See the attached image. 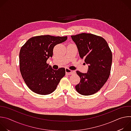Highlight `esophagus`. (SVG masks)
Instances as JSON below:
<instances>
[{
    "instance_id": "obj_1",
    "label": "esophagus",
    "mask_w": 131,
    "mask_h": 131,
    "mask_svg": "<svg viewBox=\"0 0 131 131\" xmlns=\"http://www.w3.org/2000/svg\"><path fill=\"white\" fill-rule=\"evenodd\" d=\"M65 71H66V73H67L68 74H72L74 73V70H70L69 69H68L67 68H65Z\"/></svg>"
}]
</instances>
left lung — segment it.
Here are the masks:
<instances>
[{
  "instance_id": "8db88e82",
  "label": "left lung",
  "mask_w": 131,
  "mask_h": 131,
  "mask_svg": "<svg viewBox=\"0 0 131 131\" xmlns=\"http://www.w3.org/2000/svg\"><path fill=\"white\" fill-rule=\"evenodd\" d=\"M76 43L81 59L88 65V71H76L80 78L76 91L83 95H90L98 92L107 81L112 64V53L106 41L95 35L81 33L71 36Z\"/></svg>"
}]
</instances>
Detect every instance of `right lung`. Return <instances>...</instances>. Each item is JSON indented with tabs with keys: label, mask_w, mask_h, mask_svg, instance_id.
Returning <instances> with one entry per match:
<instances>
[{
	"label": "right lung",
	"mask_w": 131,
	"mask_h": 131,
	"mask_svg": "<svg viewBox=\"0 0 131 131\" xmlns=\"http://www.w3.org/2000/svg\"><path fill=\"white\" fill-rule=\"evenodd\" d=\"M67 39V36H35L21 48L19 54L21 73L32 92L40 95L50 94L65 75L64 68L54 70L47 64V61L52 57L54 47Z\"/></svg>",
	"instance_id": "obj_1"
}]
</instances>
